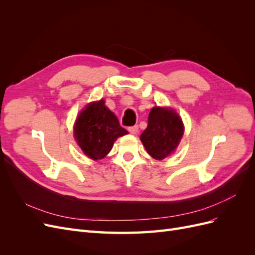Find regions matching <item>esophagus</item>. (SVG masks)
<instances>
[{
  "mask_svg": "<svg viewBox=\"0 0 255 255\" xmlns=\"http://www.w3.org/2000/svg\"><path fill=\"white\" fill-rule=\"evenodd\" d=\"M128 132H129L130 134H133V135L137 134V133H138V126H134V127H129V128H128Z\"/></svg>",
  "mask_w": 255,
  "mask_h": 255,
  "instance_id": "34e87169",
  "label": "esophagus"
}]
</instances>
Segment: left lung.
Segmentation results:
<instances>
[{
    "instance_id": "obj_1",
    "label": "left lung",
    "mask_w": 255,
    "mask_h": 255,
    "mask_svg": "<svg viewBox=\"0 0 255 255\" xmlns=\"http://www.w3.org/2000/svg\"><path fill=\"white\" fill-rule=\"evenodd\" d=\"M183 134L180 116L172 109L155 106L149 114L148 127L140 135V140L149 155L161 160L175 151Z\"/></svg>"
}]
</instances>
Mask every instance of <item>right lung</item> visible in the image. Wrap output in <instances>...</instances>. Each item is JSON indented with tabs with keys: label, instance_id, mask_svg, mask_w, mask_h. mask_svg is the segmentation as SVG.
<instances>
[{
	"label": "right lung",
	"instance_id": "1",
	"mask_svg": "<svg viewBox=\"0 0 255 255\" xmlns=\"http://www.w3.org/2000/svg\"><path fill=\"white\" fill-rule=\"evenodd\" d=\"M115 114L102 99L91 102L80 113L74 125V138L85 155L94 160L105 157L118 137L127 135Z\"/></svg>",
	"mask_w": 255,
	"mask_h": 255
}]
</instances>
